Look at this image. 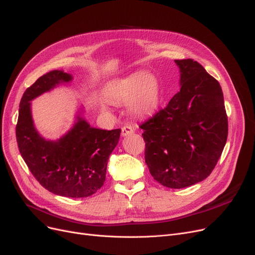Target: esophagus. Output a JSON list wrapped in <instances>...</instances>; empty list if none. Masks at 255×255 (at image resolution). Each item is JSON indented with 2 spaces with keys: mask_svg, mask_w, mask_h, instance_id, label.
<instances>
[{
  "mask_svg": "<svg viewBox=\"0 0 255 255\" xmlns=\"http://www.w3.org/2000/svg\"><path fill=\"white\" fill-rule=\"evenodd\" d=\"M134 132L133 128H132L131 126H124L123 128H122V136H127V135H130Z\"/></svg>",
  "mask_w": 255,
  "mask_h": 255,
  "instance_id": "34e87169",
  "label": "esophagus"
}]
</instances>
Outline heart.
Listing matches in <instances>:
<instances>
[{
    "label": "heart",
    "mask_w": 255,
    "mask_h": 255,
    "mask_svg": "<svg viewBox=\"0 0 255 255\" xmlns=\"http://www.w3.org/2000/svg\"><path fill=\"white\" fill-rule=\"evenodd\" d=\"M105 94L110 101L126 103L127 112L138 118L151 116L160 102V85L157 77L150 72L130 74L110 82ZM102 109H105L102 106Z\"/></svg>",
    "instance_id": "obj_1"
}]
</instances>
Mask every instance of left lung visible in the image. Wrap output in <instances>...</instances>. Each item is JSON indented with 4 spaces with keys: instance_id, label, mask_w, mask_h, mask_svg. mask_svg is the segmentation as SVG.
<instances>
[{
    "instance_id": "obj_1",
    "label": "left lung",
    "mask_w": 255,
    "mask_h": 255,
    "mask_svg": "<svg viewBox=\"0 0 255 255\" xmlns=\"http://www.w3.org/2000/svg\"><path fill=\"white\" fill-rule=\"evenodd\" d=\"M180 91L140 125L153 178L170 189L204 180L223 152L228 121L220 83L193 59L175 60Z\"/></svg>"
}]
</instances>
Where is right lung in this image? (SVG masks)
<instances>
[{
    "instance_id": "add662e5",
    "label": "right lung",
    "mask_w": 255,
    "mask_h": 255,
    "mask_svg": "<svg viewBox=\"0 0 255 255\" xmlns=\"http://www.w3.org/2000/svg\"><path fill=\"white\" fill-rule=\"evenodd\" d=\"M72 81L71 74L55 70L27 88L19 103L16 140L21 157L45 189L62 197L83 198L103 185L109 155L118 145L121 129L91 126L80 106L73 126L63 135L57 139L42 136L32 117L31 101Z\"/></svg>"
}]
</instances>
